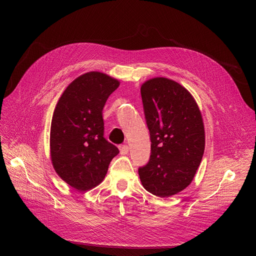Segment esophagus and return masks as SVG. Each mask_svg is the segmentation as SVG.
<instances>
[{
  "instance_id": "esophagus-1",
  "label": "esophagus",
  "mask_w": 256,
  "mask_h": 256,
  "mask_svg": "<svg viewBox=\"0 0 256 256\" xmlns=\"http://www.w3.org/2000/svg\"><path fill=\"white\" fill-rule=\"evenodd\" d=\"M119 150H120V154H126L128 152V145H120Z\"/></svg>"
}]
</instances>
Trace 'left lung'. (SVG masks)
I'll list each match as a JSON object with an SVG mask.
<instances>
[{
    "mask_svg": "<svg viewBox=\"0 0 256 256\" xmlns=\"http://www.w3.org/2000/svg\"><path fill=\"white\" fill-rule=\"evenodd\" d=\"M141 96L152 154L148 164L139 169L140 180L150 193L170 197L192 182L202 160V115L192 94L164 76L145 80Z\"/></svg>",
    "mask_w": 256,
    "mask_h": 256,
    "instance_id": "left-lung-1",
    "label": "left lung"
}]
</instances>
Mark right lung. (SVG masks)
Returning a JSON list of instances; mask_svg holds the SVG:
<instances>
[{
    "label": "right lung",
    "mask_w": 256,
    "mask_h": 256,
    "mask_svg": "<svg viewBox=\"0 0 256 256\" xmlns=\"http://www.w3.org/2000/svg\"><path fill=\"white\" fill-rule=\"evenodd\" d=\"M120 85L106 74L89 72L66 87L54 110L50 154L56 173L78 191H88L104 178L119 154L104 138L102 109Z\"/></svg>",
    "instance_id": "add662e5"
}]
</instances>
